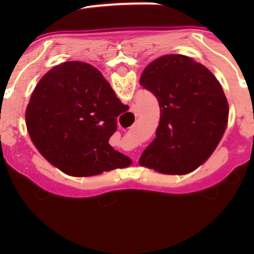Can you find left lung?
Wrapping results in <instances>:
<instances>
[{
    "instance_id": "left-lung-1",
    "label": "left lung",
    "mask_w": 254,
    "mask_h": 254,
    "mask_svg": "<svg viewBox=\"0 0 254 254\" xmlns=\"http://www.w3.org/2000/svg\"><path fill=\"white\" fill-rule=\"evenodd\" d=\"M140 85L156 96L160 121L138 164L172 176L201 167L228 126V100L214 73L187 56L165 55L145 67Z\"/></svg>"
}]
</instances>
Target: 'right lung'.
I'll return each mask as SVG.
<instances>
[{"instance_id": "1", "label": "right lung", "mask_w": 254, "mask_h": 254, "mask_svg": "<svg viewBox=\"0 0 254 254\" xmlns=\"http://www.w3.org/2000/svg\"><path fill=\"white\" fill-rule=\"evenodd\" d=\"M128 109L99 69L81 61L55 66L40 78L25 112L38 151L72 177H91L127 168L132 160L109 138L117 117Z\"/></svg>"}]
</instances>
